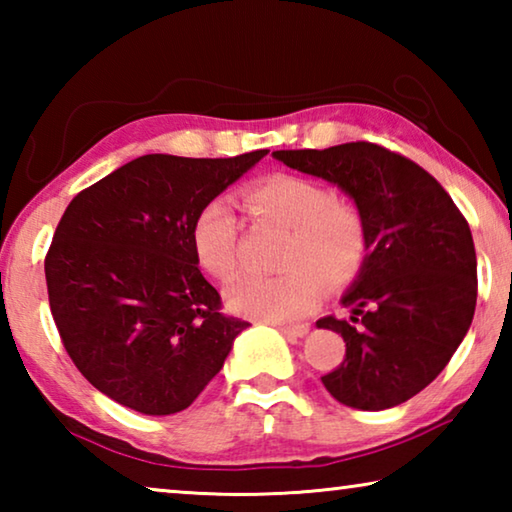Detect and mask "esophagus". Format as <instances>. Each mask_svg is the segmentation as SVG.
Wrapping results in <instances>:
<instances>
[{"mask_svg":"<svg viewBox=\"0 0 512 512\" xmlns=\"http://www.w3.org/2000/svg\"><path fill=\"white\" fill-rule=\"evenodd\" d=\"M277 329L284 336H289V339H302V336L309 334V325L302 323V325H277Z\"/></svg>","mask_w":512,"mask_h":512,"instance_id":"34e87169","label":"esophagus"}]
</instances>
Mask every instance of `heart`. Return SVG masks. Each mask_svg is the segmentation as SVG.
<instances>
[{
  "mask_svg": "<svg viewBox=\"0 0 512 512\" xmlns=\"http://www.w3.org/2000/svg\"><path fill=\"white\" fill-rule=\"evenodd\" d=\"M255 221L289 230L284 239L280 275L241 273L225 291L228 307L264 323H291L316 307L320 287H348L368 257L366 216L348 198L334 196L318 180L275 173L244 192ZM201 266L216 280H228L237 268L241 219L225 198H212L198 212L192 230Z\"/></svg>",
  "mask_w": 512,
  "mask_h": 512,
  "instance_id": "heart-1",
  "label": "heart"
}]
</instances>
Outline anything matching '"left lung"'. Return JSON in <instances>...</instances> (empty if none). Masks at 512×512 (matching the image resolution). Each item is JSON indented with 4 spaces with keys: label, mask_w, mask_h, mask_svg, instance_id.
<instances>
[{
    "label": "left lung",
    "mask_w": 512,
    "mask_h": 512,
    "mask_svg": "<svg viewBox=\"0 0 512 512\" xmlns=\"http://www.w3.org/2000/svg\"><path fill=\"white\" fill-rule=\"evenodd\" d=\"M273 158L350 194L368 223V257L343 296L350 320L325 316L345 359L327 372L336 402L384 411L429 386L472 325L476 253L470 225L443 185L386 146L273 151Z\"/></svg>",
    "instance_id": "8db88e82"
}]
</instances>
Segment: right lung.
Here are the masks:
<instances>
[{"label": "right lung", "mask_w": 512, "mask_h": 512, "mask_svg": "<svg viewBox=\"0 0 512 512\" xmlns=\"http://www.w3.org/2000/svg\"><path fill=\"white\" fill-rule=\"evenodd\" d=\"M266 153L142 155L67 205L45 257L49 307L69 359L110 400L171 415L223 368L248 323L221 311L192 230Z\"/></svg>", "instance_id": "obj_1"}]
</instances>
